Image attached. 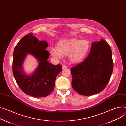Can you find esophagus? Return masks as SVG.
I'll return each instance as SVG.
<instances>
[{
    "label": "esophagus",
    "mask_w": 126,
    "mask_h": 126,
    "mask_svg": "<svg viewBox=\"0 0 126 126\" xmlns=\"http://www.w3.org/2000/svg\"><path fill=\"white\" fill-rule=\"evenodd\" d=\"M62 69H66V68H67V66H65V65H62Z\"/></svg>",
    "instance_id": "1"
}]
</instances>
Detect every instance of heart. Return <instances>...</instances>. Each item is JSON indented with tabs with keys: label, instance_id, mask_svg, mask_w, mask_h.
I'll use <instances>...</instances> for the list:
<instances>
[{
	"label": "heart",
	"instance_id": "1",
	"mask_svg": "<svg viewBox=\"0 0 126 126\" xmlns=\"http://www.w3.org/2000/svg\"><path fill=\"white\" fill-rule=\"evenodd\" d=\"M90 49V44L88 40L73 38L59 40L57 44L56 48H51L50 53L57 59L68 55L71 63H78L85 60Z\"/></svg>",
	"mask_w": 126,
	"mask_h": 126
}]
</instances>
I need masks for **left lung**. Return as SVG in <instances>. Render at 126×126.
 I'll use <instances>...</instances> for the list:
<instances>
[{
  "instance_id": "8db88e82",
  "label": "left lung",
  "mask_w": 126,
  "mask_h": 126,
  "mask_svg": "<svg viewBox=\"0 0 126 126\" xmlns=\"http://www.w3.org/2000/svg\"><path fill=\"white\" fill-rule=\"evenodd\" d=\"M113 67L110 45L103 39L94 42L86 59L71 68L73 89L83 96L102 91L110 81Z\"/></svg>"
}]
</instances>
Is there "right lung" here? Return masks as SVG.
Returning a JSON list of instances; mask_svg holds the SVG:
<instances>
[{"label": "right lung", "instance_id": "add662e5", "mask_svg": "<svg viewBox=\"0 0 126 126\" xmlns=\"http://www.w3.org/2000/svg\"><path fill=\"white\" fill-rule=\"evenodd\" d=\"M33 34L31 33L24 36L15 47L13 72L18 85L25 94L37 98L45 97L53 91L56 77L62 71V66L49 63V53L46 49L47 43L39 41ZM28 54L34 56L39 62L36 71L31 75L25 73L22 67Z\"/></svg>", "mask_w": 126, "mask_h": 126}]
</instances>
